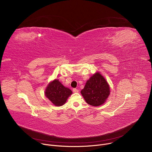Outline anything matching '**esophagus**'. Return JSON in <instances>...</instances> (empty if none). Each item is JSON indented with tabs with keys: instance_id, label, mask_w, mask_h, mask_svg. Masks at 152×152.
I'll return each instance as SVG.
<instances>
[{
	"instance_id": "34e87169",
	"label": "esophagus",
	"mask_w": 152,
	"mask_h": 152,
	"mask_svg": "<svg viewBox=\"0 0 152 152\" xmlns=\"http://www.w3.org/2000/svg\"><path fill=\"white\" fill-rule=\"evenodd\" d=\"M73 91L74 92V93H78V90L77 89H76V88H73Z\"/></svg>"
}]
</instances>
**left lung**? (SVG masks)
Here are the masks:
<instances>
[{
	"instance_id": "left-lung-1",
	"label": "left lung",
	"mask_w": 152,
	"mask_h": 152,
	"mask_svg": "<svg viewBox=\"0 0 152 152\" xmlns=\"http://www.w3.org/2000/svg\"><path fill=\"white\" fill-rule=\"evenodd\" d=\"M81 94L88 104L98 106L103 104L109 96L110 86L99 73H96L86 81Z\"/></svg>"
}]
</instances>
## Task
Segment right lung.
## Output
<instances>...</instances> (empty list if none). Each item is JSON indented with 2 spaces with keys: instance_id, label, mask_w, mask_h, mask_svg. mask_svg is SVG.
<instances>
[{
  "instance_id": "add662e5",
  "label": "right lung",
  "mask_w": 152,
  "mask_h": 152,
  "mask_svg": "<svg viewBox=\"0 0 152 152\" xmlns=\"http://www.w3.org/2000/svg\"><path fill=\"white\" fill-rule=\"evenodd\" d=\"M72 94V91L68 88L64 86L61 82L55 79L50 82L46 88V96L55 106H62L68 97Z\"/></svg>"
}]
</instances>
